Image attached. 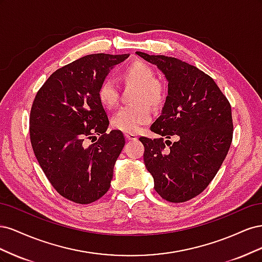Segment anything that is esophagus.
Here are the masks:
<instances>
[{
    "label": "esophagus",
    "instance_id": "34e87169",
    "mask_svg": "<svg viewBox=\"0 0 262 262\" xmlns=\"http://www.w3.org/2000/svg\"><path fill=\"white\" fill-rule=\"evenodd\" d=\"M124 137L126 140H137L138 136L134 133H124Z\"/></svg>",
    "mask_w": 262,
    "mask_h": 262
}]
</instances>
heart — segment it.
Segmentation results:
<instances>
[{
	"instance_id": "heart-1",
	"label": "heart",
	"mask_w": 262,
	"mask_h": 262,
	"mask_svg": "<svg viewBox=\"0 0 262 262\" xmlns=\"http://www.w3.org/2000/svg\"><path fill=\"white\" fill-rule=\"evenodd\" d=\"M125 84H136L138 89L134 92L132 106L123 107L112 118V126L115 130L124 133H134L142 125L149 122L152 113L147 105L158 108L166 97L165 86L155 78L153 69L143 61H133L126 66L120 74ZM99 104L106 109H113L118 104L119 90L117 84L106 78L97 90Z\"/></svg>"
}]
</instances>
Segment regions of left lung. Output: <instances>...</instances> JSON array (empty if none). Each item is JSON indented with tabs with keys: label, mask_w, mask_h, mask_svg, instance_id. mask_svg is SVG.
Here are the masks:
<instances>
[{
	"label": "left lung",
	"mask_w": 262,
	"mask_h": 262,
	"mask_svg": "<svg viewBox=\"0 0 262 262\" xmlns=\"http://www.w3.org/2000/svg\"><path fill=\"white\" fill-rule=\"evenodd\" d=\"M136 53L168 81L162 115L150 126L162 138H140L145 167L163 199L186 202L209 186L225 160L233 140L231 105L213 78L198 68L166 55ZM173 135L176 142H163L164 136Z\"/></svg>",
	"instance_id": "1"
}]
</instances>
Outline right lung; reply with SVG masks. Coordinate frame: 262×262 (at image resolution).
<instances>
[{"instance_id": "obj_1", "label": "right lung", "mask_w": 262, "mask_h": 262, "mask_svg": "<svg viewBox=\"0 0 262 262\" xmlns=\"http://www.w3.org/2000/svg\"><path fill=\"white\" fill-rule=\"evenodd\" d=\"M128 57L85 55L53 72L34 99L29 118L31 146L52 187L70 201L89 204L110 188L125 141L121 131L106 132L109 120L97 90L110 69ZM93 137L98 141L87 146L84 141Z\"/></svg>"}]
</instances>
